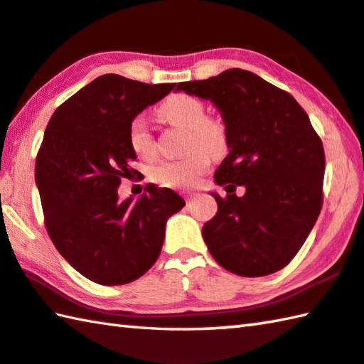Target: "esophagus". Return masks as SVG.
Listing matches in <instances>:
<instances>
[{
	"label": "esophagus",
	"mask_w": 364,
	"mask_h": 364,
	"mask_svg": "<svg viewBox=\"0 0 364 364\" xmlns=\"http://www.w3.org/2000/svg\"><path fill=\"white\" fill-rule=\"evenodd\" d=\"M184 197H186V200H193V199H196L197 194L196 193H188V194H184Z\"/></svg>",
	"instance_id": "34e87169"
}]
</instances>
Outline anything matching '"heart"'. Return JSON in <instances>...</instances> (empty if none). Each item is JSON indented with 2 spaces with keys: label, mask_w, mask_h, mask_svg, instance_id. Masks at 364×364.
Listing matches in <instances>:
<instances>
[{
  "label": "heart",
  "mask_w": 364,
  "mask_h": 364,
  "mask_svg": "<svg viewBox=\"0 0 364 364\" xmlns=\"http://www.w3.org/2000/svg\"><path fill=\"white\" fill-rule=\"evenodd\" d=\"M159 114L171 125L188 130V153L180 159L154 164L149 168V178L168 188H193L203 175V171L208 168L210 154L221 156L226 151V129L216 119L207 117V111L199 98L184 94L167 98L159 109ZM129 143L138 156H154V136L143 117H135L130 122Z\"/></svg>",
  "instance_id": "heart-1"
}]
</instances>
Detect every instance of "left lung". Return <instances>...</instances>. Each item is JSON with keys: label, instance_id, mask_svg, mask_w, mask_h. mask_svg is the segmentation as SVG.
I'll list each match as a JSON object with an SVG mask.
<instances>
[{"label": "left lung", "instance_id": "8db88e82", "mask_svg": "<svg viewBox=\"0 0 364 364\" xmlns=\"http://www.w3.org/2000/svg\"><path fill=\"white\" fill-rule=\"evenodd\" d=\"M210 100L221 113L229 154L215 171L226 199L203 224L210 255L229 272L264 277L287 266L312 230L323 203L325 151L306 111L255 73L230 68L176 92ZM237 186L246 194L237 198Z\"/></svg>", "mask_w": 364, "mask_h": 364}]
</instances>
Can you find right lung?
Instances as JSON below:
<instances>
[{"label":"right lung","instance_id":"right-lung-1","mask_svg":"<svg viewBox=\"0 0 364 364\" xmlns=\"http://www.w3.org/2000/svg\"><path fill=\"white\" fill-rule=\"evenodd\" d=\"M175 84L103 75L52 114L35 167L46 228L65 259L98 285H125L159 257L167 220L184 207L171 189L146 186L119 200L136 159L129 125Z\"/></svg>","mask_w":364,"mask_h":364}]
</instances>
